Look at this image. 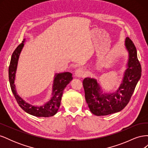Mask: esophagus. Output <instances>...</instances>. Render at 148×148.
I'll return each instance as SVG.
<instances>
[{
	"label": "esophagus",
	"instance_id": "esophagus-1",
	"mask_svg": "<svg viewBox=\"0 0 148 148\" xmlns=\"http://www.w3.org/2000/svg\"><path fill=\"white\" fill-rule=\"evenodd\" d=\"M84 75V70L83 68H79L75 71V76L77 77H82Z\"/></svg>",
	"mask_w": 148,
	"mask_h": 148
}]
</instances>
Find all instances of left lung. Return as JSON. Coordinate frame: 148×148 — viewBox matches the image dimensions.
I'll return each mask as SVG.
<instances>
[{
	"instance_id": "obj_1",
	"label": "left lung",
	"mask_w": 148,
	"mask_h": 148,
	"mask_svg": "<svg viewBox=\"0 0 148 148\" xmlns=\"http://www.w3.org/2000/svg\"><path fill=\"white\" fill-rule=\"evenodd\" d=\"M128 52L127 69L118 90L112 94H102L95 79L86 78L83 82L85 99L91 112L97 116L107 115L122 110L126 106L141 75V66L137 57L136 49L129 38L125 39Z\"/></svg>"
}]
</instances>
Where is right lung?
Here are the masks:
<instances>
[{
    "label": "right lung",
    "instance_id": "right-lung-1",
    "mask_svg": "<svg viewBox=\"0 0 148 148\" xmlns=\"http://www.w3.org/2000/svg\"><path fill=\"white\" fill-rule=\"evenodd\" d=\"M25 40L15 49L13 52L10 63L8 68V78L10 84L12 91L15 96V99L21 108L26 112L36 117H49L55 115L60 105L61 99L64 89L66 86L72 78V74L70 72H64L62 73H57L55 75V78L53 80L52 97L51 99L47 102L46 104L42 106H34L28 103L18 95L14 81L15 78V73L20 53L24 46Z\"/></svg>",
    "mask_w": 148,
    "mask_h": 148
}]
</instances>
